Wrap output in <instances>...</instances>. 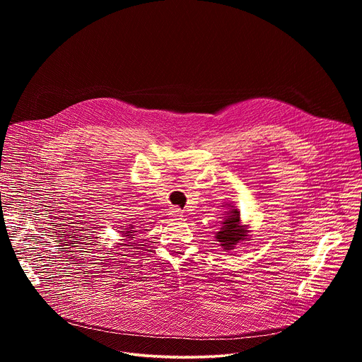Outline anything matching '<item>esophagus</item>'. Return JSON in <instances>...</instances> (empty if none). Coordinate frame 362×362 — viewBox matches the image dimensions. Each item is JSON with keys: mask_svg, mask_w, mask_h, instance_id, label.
Returning <instances> with one entry per match:
<instances>
[{"mask_svg": "<svg viewBox=\"0 0 362 362\" xmlns=\"http://www.w3.org/2000/svg\"><path fill=\"white\" fill-rule=\"evenodd\" d=\"M170 216L175 218V219H182L183 212H182L179 208H172V209H170Z\"/></svg>", "mask_w": 362, "mask_h": 362, "instance_id": "esophagus-1", "label": "esophagus"}]
</instances>
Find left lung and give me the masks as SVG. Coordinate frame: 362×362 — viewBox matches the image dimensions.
<instances>
[{
  "instance_id": "1",
  "label": "left lung",
  "mask_w": 362,
  "mask_h": 362,
  "mask_svg": "<svg viewBox=\"0 0 362 362\" xmlns=\"http://www.w3.org/2000/svg\"><path fill=\"white\" fill-rule=\"evenodd\" d=\"M247 228L240 226V214L238 209H233L228 216H225V221L222 222L221 230L216 233L218 242H221V246L225 250L235 249V245H238L240 240L247 239Z\"/></svg>"
}]
</instances>
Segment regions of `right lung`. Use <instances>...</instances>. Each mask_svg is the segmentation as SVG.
Wrapping results in <instances>:
<instances>
[{
	"instance_id": "obj_1",
	"label": "right lung",
	"mask_w": 362,
	"mask_h": 362,
	"mask_svg": "<svg viewBox=\"0 0 362 362\" xmlns=\"http://www.w3.org/2000/svg\"><path fill=\"white\" fill-rule=\"evenodd\" d=\"M122 233H123V236H129V238L134 236V235H133V228H129L127 230H123Z\"/></svg>"
}]
</instances>
